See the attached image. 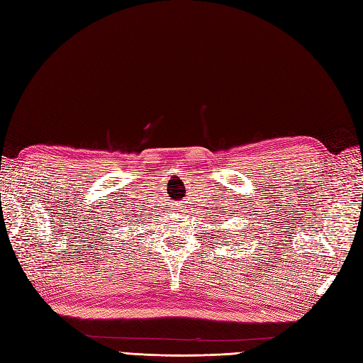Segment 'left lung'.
<instances>
[{
    "label": "left lung",
    "mask_w": 363,
    "mask_h": 363,
    "mask_svg": "<svg viewBox=\"0 0 363 363\" xmlns=\"http://www.w3.org/2000/svg\"><path fill=\"white\" fill-rule=\"evenodd\" d=\"M252 236H255V235H252Z\"/></svg>",
    "instance_id": "8db88e82"
}]
</instances>
